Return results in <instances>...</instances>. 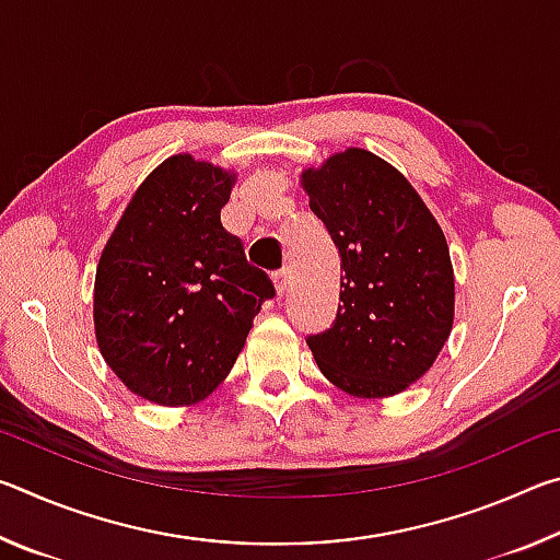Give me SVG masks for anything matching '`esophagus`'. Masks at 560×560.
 Segmentation results:
<instances>
[{
	"mask_svg": "<svg viewBox=\"0 0 560 560\" xmlns=\"http://www.w3.org/2000/svg\"><path fill=\"white\" fill-rule=\"evenodd\" d=\"M273 287H277L279 296H283V293H287V287H289V269H281V271L273 273Z\"/></svg>",
	"mask_w": 560,
	"mask_h": 560,
	"instance_id": "34e87169",
	"label": "esophagus"
}]
</instances>
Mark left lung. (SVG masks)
<instances>
[{
  "label": "left lung",
  "mask_w": 560,
  "mask_h": 560,
  "mask_svg": "<svg viewBox=\"0 0 560 560\" xmlns=\"http://www.w3.org/2000/svg\"><path fill=\"white\" fill-rule=\"evenodd\" d=\"M340 257L334 326L306 343L330 383L387 397L430 371L454 320L450 246L405 175L363 148L301 175Z\"/></svg>",
  "instance_id": "1"
}]
</instances>
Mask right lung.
<instances>
[{"label": "right lung", "mask_w": 560, "mask_h": 560, "mask_svg": "<svg viewBox=\"0 0 560 560\" xmlns=\"http://www.w3.org/2000/svg\"><path fill=\"white\" fill-rule=\"evenodd\" d=\"M234 173L173 155L136 189L96 269L93 324L122 385L165 407L205 400L230 375L267 273L222 226Z\"/></svg>", "instance_id": "right-lung-1"}]
</instances>
